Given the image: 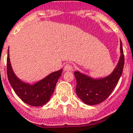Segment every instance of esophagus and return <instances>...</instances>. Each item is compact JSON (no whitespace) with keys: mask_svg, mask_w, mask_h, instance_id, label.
Returning <instances> with one entry per match:
<instances>
[{"mask_svg":"<svg viewBox=\"0 0 133 133\" xmlns=\"http://www.w3.org/2000/svg\"><path fill=\"white\" fill-rule=\"evenodd\" d=\"M64 71H72L73 69V66L71 64H66L64 66Z\"/></svg>","mask_w":133,"mask_h":133,"instance_id":"34e87169","label":"esophagus"}]
</instances>
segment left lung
Returning <instances> with one entry per match:
<instances>
[{"mask_svg":"<svg viewBox=\"0 0 133 133\" xmlns=\"http://www.w3.org/2000/svg\"><path fill=\"white\" fill-rule=\"evenodd\" d=\"M120 51L121 56L117 67L108 77L100 79H93L79 71L74 72L77 80V95L85 104L95 105L101 103L110 96L115 88L122 74L125 64L122 42L120 43Z\"/></svg>","mask_w":133,"mask_h":133,"instance_id":"left-lung-1","label":"left lung"}]
</instances>
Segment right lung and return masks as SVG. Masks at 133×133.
<instances>
[{
    "instance_id": "1",
    "label": "right lung",
    "mask_w": 133,
    "mask_h": 133,
    "mask_svg": "<svg viewBox=\"0 0 133 133\" xmlns=\"http://www.w3.org/2000/svg\"><path fill=\"white\" fill-rule=\"evenodd\" d=\"M62 69L48 75L46 78L37 83L31 85L18 79L11 68L9 51L7 56V75L9 82L14 92L20 99L26 104L38 107L42 106L49 102L53 94L56 82L62 75Z\"/></svg>"
}]
</instances>
